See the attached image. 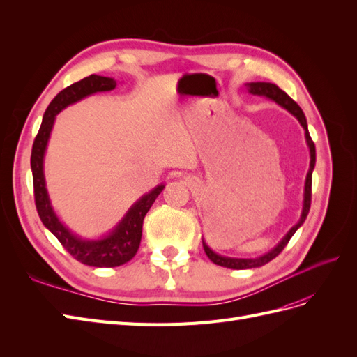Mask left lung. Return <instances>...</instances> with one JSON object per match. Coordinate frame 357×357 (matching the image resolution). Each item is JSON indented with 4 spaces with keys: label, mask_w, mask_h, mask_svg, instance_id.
Here are the masks:
<instances>
[{
    "label": "left lung",
    "mask_w": 357,
    "mask_h": 357,
    "mask_svg": "<svg viewBox=\"0 0 357 357\" xmlns=\"http://www.w3.org/2000/svg\"><path fill=\"white\" fill-rule=\"evenodd\" d=\"M247 89L250 93L253 95H261V96H266V98L275 101L278 105H282L283 109H286L289 113L294 114L301 126L304 128L305 131V139H307V144L310 147V156H311V160H310V169H308V174H307V178H305V188H304V207H302V214H301V219L299 222L291 228L284 238L280 241L273 250H269L266 255L261 256V257H255V259H236V257H226V256H220L218 253H214L211 248L205 244L202 241V245H204V250H205V255H207L210 257V261L214 262L215 265H220V266H225V268H231V269H248V268H257V266H262L265 264H268L269 261H273V259L275 256H278L280 253H282L283 248L287 245L289 240L294 236V234L298 231L299 226L305 222L307 219V214L310 211V205H311V181H312V169H314V165H316V146L314 143H312V139L310 137V132H308V126H307V119H305V114L304 112L301 110V107L290 98V96L278 88L277 84L274 83H266V82H252V83H247Z\"/></svg>",
    "instance_id": "8db88e82"
}]
</instances>
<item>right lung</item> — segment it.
Returning <instances> with one entry per match:
<instances>
[{
  "mask_svg": "<svg viewBox=\"0 0 357 357\" xmlns=\"http://www.w3.org/2000/svg\"><path fill=\"white\" fill-rule=\"evenodd\" d=\"M116 80L102 75L92 74L80 82H75L68 88L61 91L49 104L47 110L43 116L40 131L32 144L31 152V169L32 180H34V198L43 225L56 236L63 248L75 259L84 265L98 268H113L123 265L131 261L135 256L143 234V220L152 204L159 193L164 190V185L156 186L152 192L146 193L139 198L131 208L128 210L125 218L116 228L100 240H83L74 235L67 226H63L58 215L53 211L50 199L47 195L45 172H43V159H45L46 146L55 122L56 114L68 107L70 104L83 100L84 96L95 92L113 91L116 88Z\"/></svg>",
  "mask_w": 357,
  "mask_h": 357,
  "instance_id": "1",
  "label": "right lung"
}]
</instances>
